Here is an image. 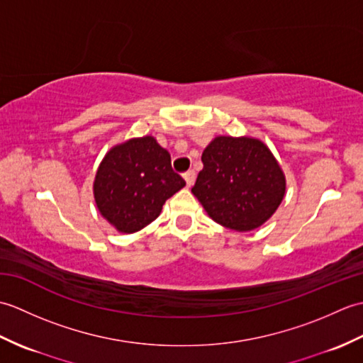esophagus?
<instances>
[{
    "instance_id": "obj_1",
    "label": "esophagus",
    "mask_w": 363,
    "mask_h": 363,
    "mask_svg": "<svg viewBox=\"0 0 363 363\" xmlns=\"http://www.w3.org/2000/svg\"><path fill=\"white\" fill-rule=\"evenodd\" d=\"M184 179H186V182H187V187L194 186V182H195V172H194V169H190V172L184 174Z\"/></svg>"
}]
</instances>
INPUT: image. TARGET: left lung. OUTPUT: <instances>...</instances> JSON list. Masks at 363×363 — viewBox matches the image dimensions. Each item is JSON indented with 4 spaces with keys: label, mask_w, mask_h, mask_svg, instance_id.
Here are the masks:
<instances>
[{
    "label": "left lung",
    "mask_w": 363,
    "mask_h": 363,
    "mask_svg": "<svg viewBox=\"0 0 363 363\" xmlns=\"http://www.w3.org/2000/svg\"><path fill=\"white\" fill-rule=\"evenodd\" d=\"M191 194L218 225L248 233L282 203L285 176L268 146L251 137L220 135L203 151Z\"/></svg>",
    "instance_id": "obj_1"
}]
</instances>
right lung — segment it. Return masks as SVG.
Wrapping results in <instances>:
<instances>
[{"instance_id":"add662e5","label":"right lung","mask_w":363,"mask_h":363,"mask_svg":"<svg viewBox=\"0 0 363 363\" xmlns=\"http://www.w3.org/2000/svg\"><path fill=\"white\" fill-rule=\"evenodd\" d=\"M184 186L169 152L145 135L107 151L96 169L94 196L98 211L118 233L133 234L156 220L167 199Z\"/></svg>"}]
</instances>
